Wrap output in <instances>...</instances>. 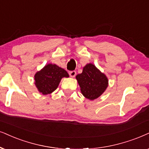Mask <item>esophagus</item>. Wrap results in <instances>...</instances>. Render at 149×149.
<instances>
[{"mask_svg": "<svg viewBox=\"0 0 149 149\" xmlns=\"http://www.w3.org/2000/svg\"><path fill=\"white\" fill-rule=\"evenodd\" d=\"M76 75V72L75 71H71L69 72V76H70L71 78H74Z\"/></svg>", "mask_w": 149, "mask_h": 149, "instance_id": "esophagus-1", "label": "esophagus"}]
</instances>
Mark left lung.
<instances>
[{"mask_svg": "<svg viewBox=\"0 0 149 149\" xmlns=\"http://www.w3.org/2000/svg\"><path fill=\"white\" fill-rule=\"evenodd\" d=\"M80 91L86 98L90 100L97 99L106 91L109 80L93 64L88 63L83 67L82 73L76 76Z\"/></svg>", "mask_w": 149, "mask_h": 149, "instance_id": "obj_1", "label": "left lung"}]
</instances>
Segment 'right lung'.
Listing matches in <instances>:
<instances>
[{
    "label": "right lung",
    "mask_w": 149,
    "mask_h": 149,
    "mask_svg": "<svg viewBox=\"0 0 149 149\" xmlns=\"http://www.w3.org/2000/svg\"><path fill=\"white\" fill-rule=\"evenodd\" d=\"M68 73L55 64H47L34 76L35 85L43 95L52 93L58 88L63 78H69Z\"/></svg>",
    "instance_id": "obj_1"
}]
</instances>
